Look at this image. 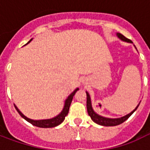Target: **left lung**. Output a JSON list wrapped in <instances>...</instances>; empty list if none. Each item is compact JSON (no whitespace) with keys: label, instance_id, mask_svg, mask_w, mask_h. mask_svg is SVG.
Returning <instances> with one entry per match:
<instances>
[{"label":"left lung","instance_id":"1","mask_svg":"<svg viewBox=\"0 0 150 150\" xmlns=\"http://www.w3.org/2000/svg\"><path fill=\"white\" fill-rule=\"evenodd\" d=\"M116 35H117V37L119 38L120 39H121L122 41H125V42H132L131 40L126 38L124 35H122L121 34H120V33H117ZM86 94H87V109H88V115L91 116V120H92L95 123H96V124L100 125L116 126L118 125H120V124H122L123 122H125L126 120L128 119L129 116L132 115V113L137 110V108H138L139 104H139L136 107V108L134 110L132 111V112L130 113H129V114H127L126 116L120 117V118H114V119H113V118H107V117H104V116H100V115H98L97 113L95 112L94 110H93V108H92V106H91V98H90V96L88 94V91H86Z\"/></svg>","mask_w":150,"mask_h":150}]
</instances>
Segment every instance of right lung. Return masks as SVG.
<instances>
[{
	"label": "right lung",
	"mask_w": 150,
	"mask_h": 150,
	"mask_svg": "<svg viewBox=\"0 0 150 150\" xmlns=\"http://www.w3.org/2000/svg\"><path fill=\"white\" fill-rule=\"evenodd\" d=\"M32 39H30L28 43L30 42ZM27 43V44H28ZM79 88H76L75 91H73L72 93H71V95L69 96L67 99L65 100V104H64V107H63V109L61 112L59 113L58 116H56L55 117H53L51 119H46V120H34L30 119L28 118L25 116H24L22 113L19 111L17 106L14 104L15 108L17 109L18 112L20 114V116L21 117H23L25 120H27L28 122H30V124H32L33 125L37 126V127H39V128H53V127H55V126H58L59 125H60L61 123L64 120L66 116L68 114L69 108H70V105L71 104L72 99H73V96H75V92L78 91Z\"/></svg>",
	"instance_id": "1"
}]
</instances>
